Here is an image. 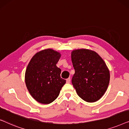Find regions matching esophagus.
Wrapping results in <instances>:
<instances>
[{
  "instance_id": "esophagus-1",
  "label": "esophagus",
  "mask_w": 129,
  "mask_h": 129,
  "mask_svg": "<svg viewBox=\"0 0 129 129\" xmlns=\"http://www.w3.org/2000/svg\"><path fill=\"white\" fill-rule=\"evenodd\" d=\"M70 77H69V78L66 79V83H70Z\"/></svg>"
}]
</instances>
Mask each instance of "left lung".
Segmentation results:
<instances>
[{
	"mask_svg": "<svg viewBox=\"0 0 129 129\" xmlns=\"http://www.w3.org/2000/svg\"><path fill=\"white\" fill-rule=\"evenodd\" d=\"M75 73L72 84L84 101L92 103L103 96L110 82V72L103 59L94 51L75 49L71 53Z\"/></svg>",
	"mask_w": 129,
	"mask_h": 129,
	"instance_id": "8db88e82",
	"label": "left lung"
}]
</instances>
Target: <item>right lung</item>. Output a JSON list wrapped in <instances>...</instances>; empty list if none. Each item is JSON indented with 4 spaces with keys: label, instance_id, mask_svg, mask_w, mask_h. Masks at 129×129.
<instances>
[{
    "label": "right lung",
    "instance_id": "add662e5",
    "mask_svg": "<svg viewBox=\"0 0 129 129\" xmlns=\"http://www.w3.org/2000/svg\"><path fill=\"white\" fill-rule=\"evenodd\" d=\"M61 54L52 49L37 52L28 64L25 72L26 87L39 103L49 104L56 99L66 80L61 78V69L56 64Z\"/></svg>",
    "mask_w": 129,
    "mask_h": 129
}]
</instances>
